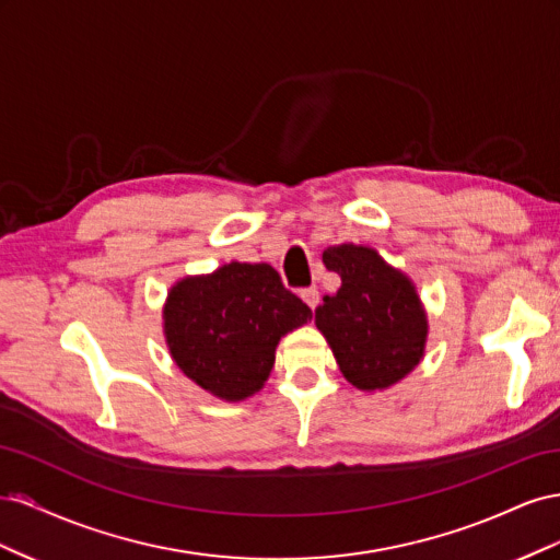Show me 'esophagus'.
<instances>
[{
	"label": "esophagus",
	"mask_w": 560,
	"mask_h": 560,
	"mask_svg": "<svg viewBox=\"0 0 560 560\" xmlns=\"http://www.w3.org/2000/svg\"><path fill=\"white\" fill-rule=\"evenodd\" d=\"M301 299L306 301L311 308H315V306H317V301H319V292L315 290V287H308V290H301Z\"/></svg>",
	"instance_id": "esophagus-1"
}]
</instances>
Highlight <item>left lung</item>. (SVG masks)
Segmentation results:
<instances>
[{"mask_svg": "<svg viewBox=\"0 0 560 560\" xmlns=\"http://www.w3.org/2000/svg\"><path fill=\"white\" fill-rule=\"evenodd\" d=\"M322 261L341 287L315 308V325L343 378L362 393L397 385L428 346V313L413 280L369 245H331Z\"/></svg>", "mask_w": 560, "mask_h": 560, "instance_id": "8db88e82", "label": "left lung"}]
</instances>
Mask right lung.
Listing matches in <instances>:
<instances>
[{
	"label": "right lung",
	"mask_w": 560,
	"mask_h": 560,
	"mask_svg": "<svg viewBox=\"0 0 560 560\" xmlns=\"http://www.w3.org/2000/svg\"><path fill=\"white\" fill-rule=\"evenodd\" d=\"M311 317L313 311L284 290L273 266L231 261L171 287L163 336L186 378L233 404L259 393L280 338Z\"/></svg>",
	"instance_id": "obj_1"
}]
</instances>
